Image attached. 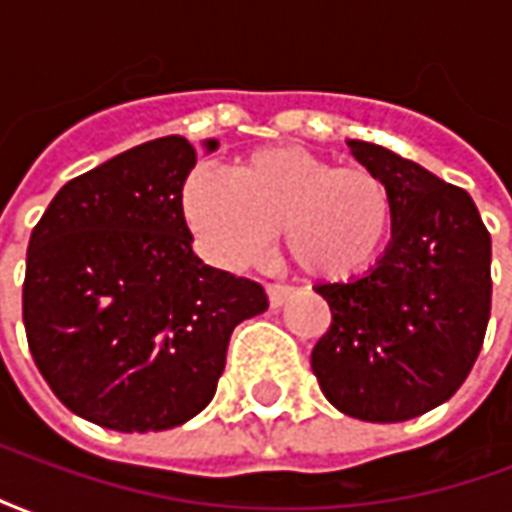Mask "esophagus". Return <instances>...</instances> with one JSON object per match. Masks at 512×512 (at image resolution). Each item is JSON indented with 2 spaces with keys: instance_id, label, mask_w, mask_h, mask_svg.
<instances>
[{
  "instance_id": "1",
  "label": "esophagus",
  "mask_w": 512,
  "mask_h": 512,
  "mask_svg": "<svg viewBox=\"0 0 512 512\" xmlns=\"http://www.w3.org/2000/svg\"><path fill=\"white\" fill-rule=\"evenodd\" d=\"M268 301H271V307L277 310V307H282L285 301H288V296L293 293L290 288H285V285H268Z\"/></svg>"
}]
</instances>
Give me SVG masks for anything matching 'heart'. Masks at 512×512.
<instances>
[{
    "label": "heart",
    "instance_id": "1",
    "mask_svg": "<svg viewBox=\"0 0 512 512\" xmlns=\"http://www.w3.org/2000/svg\"><path fill=\"white\" fill-rule=\"evenodd\" d=\"M180 205L213 266H252L282 230L290 260L307 277L329 282L365 271L392 227V197L373 169L334 167L293 145L257 150L230 175L197 164Z\"/></svg>",
    "mask_w": 512,
    "mask_h": 512
}]
</instances>
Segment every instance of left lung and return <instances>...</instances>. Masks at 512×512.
Returning a JSON list of instances; mask_svg holds the SVG:
<instances>
[{
	"instance_id": "obj_1",
	"label": "left lung",
	"mask_w": 512,
	"mask_h": 512,
	"mask_svg": "<svg viewBox=\"0 0 512 512\" xmlns=\"http://www.w3.org/2000/svg\"><path fill=\"white\" fill-rule=\"evenodd\" d=\"M348 147L389 189L392 238L367 274L315 288L332 326L312 373L348 417L403 422L450 400L483 348L491 235L463 189L373 142Z\"/></svg>"
}]
</instances>
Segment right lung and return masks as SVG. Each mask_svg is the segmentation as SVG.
Returning <instances> with one entry per match:
<instances>
[{"instance_id": "obj_1", "label": "right lung", "mask_w": 512, "mask_h": 512, "mask_svg": "<svg viewBox=\"0 0 512 512\" xmlns=\"http://www.w3.org/2000/svg\"><path fill=\"white\" fill-rule=\"evenodd\" d=\"M205 153L219 139L202 142ZM183 136L136 145L68 180L27 249L32 359L73 414L120 433L178 428L211 403L227 343L266 290L202 263L180 191Z\"/></svg>"}]
</instances>
